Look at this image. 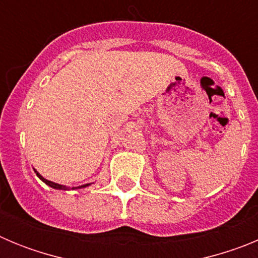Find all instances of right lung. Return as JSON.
<instances>
[{
  "instance_id": "1",
  "label": "right lung",
  "mask_w": 258,
  "mask_h": 258,
  "mask_svg": "<svg viewBox=\"0 0 258 258\" xmlns=\"http://www.w3.org/2000/svg\"><path fill=\"white\" fill-rule=\"evenodd\" d=\"M35 172H36V170H35ZM36 174H37L38 178L42 179V181H44L45 183H46V184H49L50 187H52V188H58V190H68V187H66V186H61V184L55 183V182H51V181H49V179H45L44 177H42V175L40 174V173L36 172ZM86 186H89V184H84V186H80L79 188H81V187H86Z\"/></svg>"
}]
</instances>
